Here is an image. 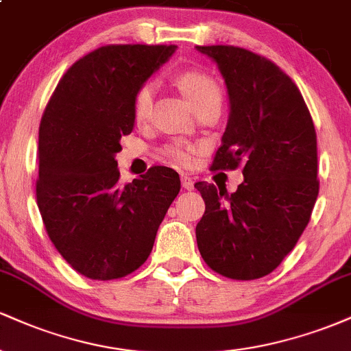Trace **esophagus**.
<instances>
[{"label":"esophagus","mask_w":351,"mask_h":351,"mask_svg":"<svg viewBox=\"0 0 351 351\" xmlns=\"http://www.w3.org/2000/svg\"><path fill=\"white\" fill-rule=\"evenodd\" d=\"M181 186H183L184 189H193L195 188V181H193L191 178H189L188 175H181Z\"/></svg>","instance_id":"esophagus-1"}]
</instances>
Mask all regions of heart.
Here are the masks:
<instances>
[{
  "mask_svg": "<svg viewBox=\"0 0 351 351\" xmlns=\"http://www.w3.org/2000/svg\"><path fill=\"white\" fill-rule=\"evenodd\" d=\"M180 90L183 92L184 97L191 104L193 108L203 106L208 102L221 104V88L216 84V80L209 77L208 74L201 71H184L178 74L176 77ZM153 95H155V88L152 84H143L136 88L134 95V117L136 122H142L150 115L153 106ZM193 147L183 143L168 145L165 148V155L178 165H186L191 160Z\"/></svg>",
  "mask_w": 351,
  "mask_h": 351,
  "instance_id": "obj_1",
  "label": "heart"
}]
</instances>
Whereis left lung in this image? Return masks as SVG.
Listing matches in <instances>:
<instances>
[{"label": "left lung", "mask_w": 351, "mask_h": 351, "mask_svg": "<svg viewBox=\"0 0 351 351\" xmlns=\"http://www.w3.org/2000/svg\"><path fill=\"white\" fill-rule=\"evenodd\" d=\"M216 62L229 119L213 170L244 165L234 193L199 181L206 211L198 249L213 271L236 280L267 276L292 251L318 196L317 135L292 79L269 59L234 46H196Z\"/></svg>", "instance_id": "obj_1"}]
</instances>
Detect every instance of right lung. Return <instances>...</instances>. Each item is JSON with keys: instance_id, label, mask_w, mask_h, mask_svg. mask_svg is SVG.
Segmentation results:
<instances>
[{"instance_id": "obj_1", "label": "right lung", "mask_w": 351, "mask_h": 351, "mask_svg": "<svg viewBox=\"0 0 351 351\" xmlns=\"http://www.w3.org/2000/svg\"><path fill=\"white\" fill-rule=\"evenodd\" d=\"M175 51L173 44L99 47L72 64L44 110L38 208L60 256L88 279L136 271L180 193L178 173L167 167L122 186L115 160L134 130L136 88Z\"/></svg>"}]
</instances>
